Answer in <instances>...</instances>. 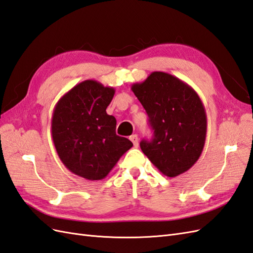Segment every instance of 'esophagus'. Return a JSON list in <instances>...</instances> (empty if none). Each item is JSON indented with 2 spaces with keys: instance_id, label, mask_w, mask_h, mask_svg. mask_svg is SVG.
Segmentation results:
<instances>
[{
  "instance_id": "esophagus-1",
  "label": "esophagus",
  "mask_w": 253,
  "mask_h": 253,
  "mask_svg": "<svg viewBox=\"0 0 253 253\" xmlns=\"http://www.w3.org/2000/svg\"><path fill=\"white\" fill-rule=\"evenodd\" d=\"M130 139L133 143L134 147H138V137H137L136 134H134V135H132V136H130Z\"/></svg>"
}]
</instances>
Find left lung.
I'll use <instances>...</instances> for the list:
<instances>
[{
  "mask_svg": "<svg viewBox=\"0 0 253 253\" xmlns=\"http://www.w3.org/2000/svg\"><path fill=\"white\" fill-rule=\"evenodd\" d=\"M149 117L151 140L140 148L150 162L168 177L190 169L204 149L207 116L195 90L169 73L152 72L131 87Z\"/></svg>",
  "mask_w": 253,
  "mask_h": 253,
  "instance_id": "8db88e82",
  "label": "left lung"
}]
</instances>
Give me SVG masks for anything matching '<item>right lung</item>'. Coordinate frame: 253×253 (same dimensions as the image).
<instances>
[{"instance_id":"add662e5","label":"right lung","mask_w":253,"mask_h":253,"mask_svg":"<svg viewBox=\"0 0 253 253\" xmlns=\"http://www.w3.org/2000/svg\"><path fill=\"white\" fill-rule=\"evenodd\" d=\"M114 94L112 87L84 80L53 109L51 135L60 160L72 173L91 181L105 178L133 146L116 134V118L106 113Z\"/></svg>"}]
</instances>
